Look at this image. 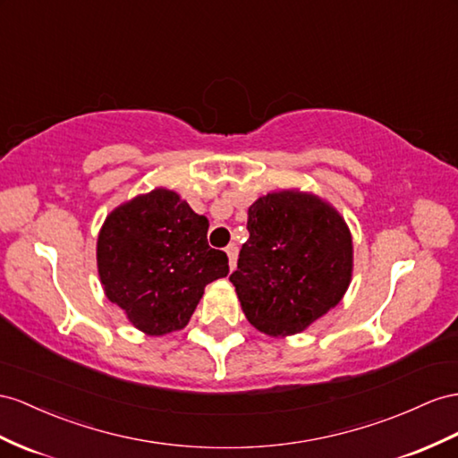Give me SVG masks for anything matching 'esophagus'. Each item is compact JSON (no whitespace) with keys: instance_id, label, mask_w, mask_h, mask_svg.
Masks as SVG:
<instances>
[{"instance_id":"34e87169","label":"esophagus","mask_w":458,"mask_h":458,"mask_svg":"<svg viewBox=\"0 0 458 458\" xmlns=\"http://www.w3.org/2000/svg\"><path fill=\"white\" fill-rule=\"evenodd\" d=\"M226 255H228V265H230V271L236 268V261H238V248L233 243H230L226 248Z\"/></svg>"}]
</instances>
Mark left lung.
<instances>
[{"label":"left lung","mask_w":458,"mask_h":458,"mask_svg":"<svg viewBox=\"0 0 458 458\" xmlns=\"http://www.w3.org/2000/svg\"><path fill=\"white\" fill-rule=\"evenodd\" d=\"M248 230L230 283L257 331L301 333L343 300L354 257L335 207L298 190L267 193L250 207Z\"/></svg>","instance_id":"8db88e82"}]
</instances>
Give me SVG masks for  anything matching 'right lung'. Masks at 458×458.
<instances>
[{
	"mask_svg": "<svg viewBox=\"0 0 458 458\" xmlns=\"http://www.w3.org/2000/svg\"><path fill=\"white\" fill-rule=\"evenodd\" d=\"M208 220L157 187L114 208L97 242L106 298L139 331L162 336L190 323L205 286L228 275V257L207 242Z\"/></svg>",
	"mask_w": 458,
	"mask_h": 458,
	"instance_id": "right-lung-1",
	"label": "right lung"
}]
</instances>
